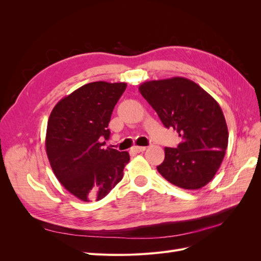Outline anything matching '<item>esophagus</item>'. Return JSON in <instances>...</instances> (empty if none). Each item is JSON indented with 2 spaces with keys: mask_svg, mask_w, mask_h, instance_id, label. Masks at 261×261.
Returning a JSON list of instances; mask_svg holds the SVG:
<instances>
[{
  "mask_svg": "<svg viewBox=\"0 0 261 261\" xmlns=\"http://www.w3.org/2000/svg\"><path fill=\"white\" fill-rule=\"evenodd\" d=\"M133 150L135 152H143V151H145V150H146V147H144V146H135V147H133Z\"/></svg>",
  "mask_w": 261,
  "mask_h": 261,
  "instance_id": "esophagus-1",
  "label": "esophagus"
}]
</instances>
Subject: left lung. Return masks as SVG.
I'll list each match as a JSON object with an SVG mask.
<instances>
[{"mask_svg":"<svg viewBox=\"0 0 261 261\" xmlns=\"http://www.w3.org/2000/svg\"><path fill=\"white\" fill-rule=\"evenodd\" d=\"M167 128L177 132V148H164L158 172L183 189H199L216 175L225 155L228 132L218 102L184 77L150 81L139 86Z\"/></svg>","mask_w":261,"mask_h":261,"instance_id":"1","label":"left lung"}]
</instances>
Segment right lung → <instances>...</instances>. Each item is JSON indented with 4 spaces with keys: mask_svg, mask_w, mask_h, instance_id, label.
Returning a JSON list of instances; mask_svg holds the SVG:
<instances>
[{
    "mask_svg": "<svg viewBox=\"0 0 261 261\" xmlns=\"http://www.w3.org/2000/svg\"><path fill=\"white\" fill-rule=\"evenodd\" d=\"M125 83L94 82L61 99L50 114L45 150L53 173L83 201L100 200L123 178L127 151L103 149L113 109Z\"/></svg>",
    "mask_w": 261,
    "mask_h": 261,
    "instance_id": "right-lung-1",
    "label": "right lung"
}]
</instances>
